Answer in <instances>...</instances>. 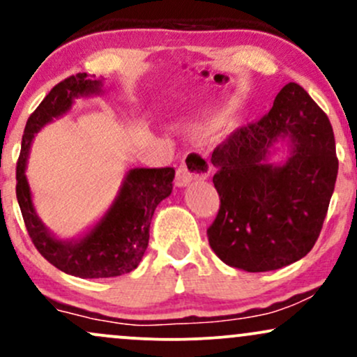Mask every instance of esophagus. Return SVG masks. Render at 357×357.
<instances>
[{"instance_id": "34e87169", "label": "esophagus", "mask_w": 357, "mask_h": 357, "mask_svg": "<svg viewBox=\"0 0 357 357\" xmlns=\"http://www.w3.org/2000/svg\"><path fill=\"white\" fill-rule=\"evenodd\" d=\"M210 174V165L206 159L199 154H188L184 155L181 165L176 173V186L184 188L196 178H206Z\"/></svg>"}]
</instances>
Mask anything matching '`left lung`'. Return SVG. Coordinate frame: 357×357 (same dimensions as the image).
<instances>
[{"instance_id":"obj_1","label":"left lung","mask_w":357,"mask_h":357,"mask_svg":"<svg viewBox=\"0 0 357 357\" xmlns=\"http://www.w3.org/2000/svg\"><path fill=\"white\" fill-rule=\"evenodd\" d=\"M282 145L284 160L271 155ZM220 211L208 228L230 267L270 272L301 260L321 233L337 178L333 126L301 85L287 84L258 122L213 151Z\"/></svg>"}]
</instances>
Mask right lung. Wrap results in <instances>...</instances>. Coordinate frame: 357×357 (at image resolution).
<instances>
[{"label": "right lung", "mask_w": 357, "mask_h": 357, "mask_svg": "<svg viewBox=\"0 0 357 357\" xmlns=\"http://www.w3.org/2000/svg\"><path fill=\"white\" fill-rule=\"evenodd\" d=\"M102 92V79L87 73H77L55 85L28 119L16 165V198L31 241L53 267L80 278L119 277L137 268L149 243L155 208L171 195L174 179L173 167H132L126 173L109 210L84 235L61 240L45 227L36 215L26 178L31 142L45 126L65 116L75 99Z\"/></svg>", "instance_id": "obj_1"}]
</instances>
